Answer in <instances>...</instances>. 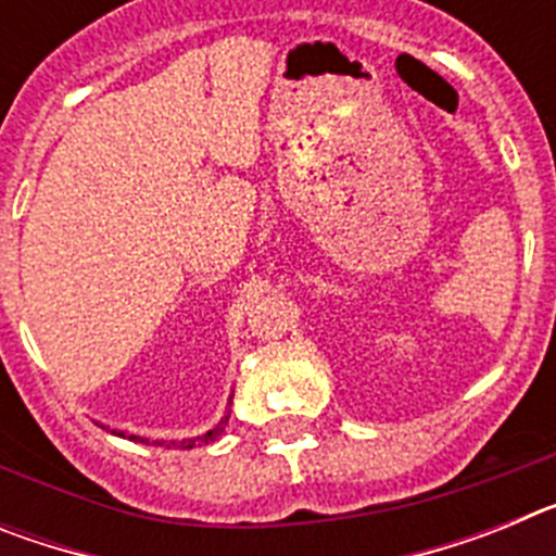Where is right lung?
<instances>
[{
    "label": "right lung",
    "mask_w": 556,
    "mask_h": 556,
    "mask_svg": "<svg viewBox=\"0 0 556 556\" xmlns=\"http://www.w3.org/2000/svg\"><path fill=\"white\" fill-rule=\"evenodd\" d=\"M228 417H230V412H228V415L223 417V420H219L217 426H214V429H211V431H205L203 437H191V440H172V443H164V440H161L159 445H166V448H180V451H189V448H200V445H208V443H214V440H217V437L223 434V431H225V424H228ZM113 434H119V431H113ZM119 437H125V434H119ZM130 440H139V437L132 434ZM141 443H144V440H141Z\"/></svg>",
    "instance_id": "add662e5"
}]
</instances>
